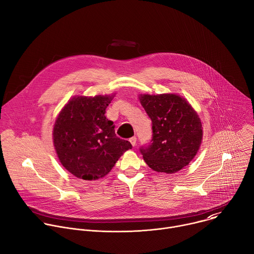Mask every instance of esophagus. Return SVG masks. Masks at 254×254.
<instances>
[{
    "instance_id": "obj_1",
    "label": "esophagus",
    "mask_w": 254,
    "mask_h": 254,
    "mask_svg": "<svg viewBox=\"0 0 254 254\" xmlns=\"http://www.w3.org/2000/svg\"><path fill=\"white\" fill-rule=\"evenodd\" d=\"M129 142L131 143L132 147H134L135 144H136V137H135V136H132L131 138H129Z\"/></svg>"
}]
</instances>
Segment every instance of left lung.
<instances>
[{
  "instance_id": "left-lung-1",
  "label": "left lung",
  "mask_w": 254,
  "mask_h": 254,
  "mask_svg": "<svg viewBox=\"0 0 254 254\" xmlns=\"http://www.w3.org/2000/svg\"><path fill=\"white\" fill-rule=\"evenodd\" d=\"M153 123V138L140 152L146 164L158 173L174 174L188 166L203 138L201 120L189 101L176 93L138 94Z\"/></svg>"
}]
</instances>
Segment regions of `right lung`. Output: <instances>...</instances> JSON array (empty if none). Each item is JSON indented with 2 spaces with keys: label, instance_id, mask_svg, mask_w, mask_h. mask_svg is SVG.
<instances>
[{
  "label": "right lung",
  "instance_id": "1",
  "mask_svg": "<svg viewBox=\"0 0 254 254\" xmlns=\"http://www.w3.org/2000/svg\"><path fill=\"white\" fill-rule=\"evenodd\" d=\"M116 93L72 96L58 114L52 131L61 165L78 179L93 181L112 171L129 149V141L115 133L104 114Z\"/></svg>",
  "mask_w": 254,
  "mask_h": 254
}]
</instances>
